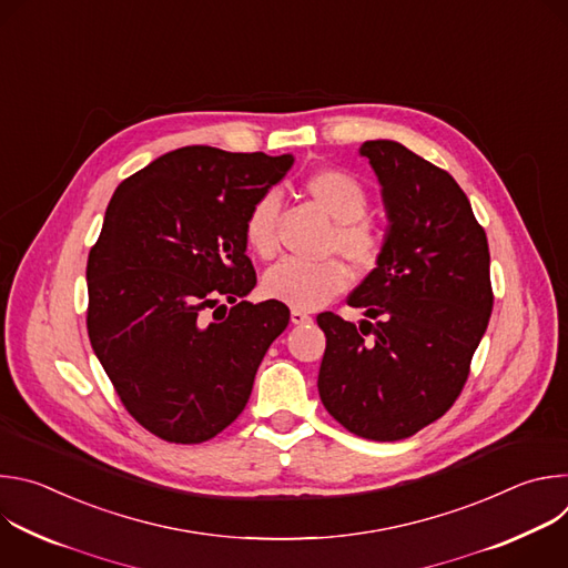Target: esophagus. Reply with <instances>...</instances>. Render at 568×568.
<instances>
[{"label": "esophagus", "mask_w": 568, "mask_h": 568, "mask_svg": "<svg viewBox=\"0 0 568 568\" xmlns=\"http://www.w3.org/2000/svg\"><path fill=\"white\" fill-rule=\"evenodd\" d=\"M290 318H292L294 326H303V323H312V316L305 314V312H301V310H292V312H290Z\"/></svg>", "instance_id": "obj_1"}]
</instances>
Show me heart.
<instances>
[{
  "label": "heart",
  "mask_w": 568,
  "mask_h": 568,
  "mask_svg": "<svg viewBox=\"0 0 568 568\" xmlns=\"http://www.w3.org/2000/svg\"><path fill=\"white\" fill-rule=\"evenodd\" d=\"M303 189L323 213L335 220L326 240V252H337L357 272H371L382 256L384 235L377 224L366 217L371 195L364 182L346 171L323 169L307 175ZM278 197L265 193L247 213L245 242L261 258H272L278 250ZM346 287L348 272L337 258L321 263L283 258L270 267L263 278V290L270 298L301 312L323 307Z\"/></svg>",
  "instance_id": "b5f03b06"
}]
</instances>
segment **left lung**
<instances>
[{
    "mask_svg": "<svg viewBox=\"0 0 568 568\" xmlns=\"http://www.w3.org/2000/svg\"><path fill=\"white\" fill-rule=\"evenodd\" d=\"M388 217L377 267L353 290L359 328L316 316L326 333L318 395L351 434L390 443L432 425L460 395L493 312L490 250L454 178L397 141H366Z\"/></svg>",
    "mask_w": 568,
    "mask_h": 568,
    "instance_id": "obj_1",
    "label": "left lung"
}]
</instances>
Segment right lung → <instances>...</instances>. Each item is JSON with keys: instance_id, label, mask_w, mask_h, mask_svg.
Returning a JSON list of instances; mask_svg holds the SVG:
<instances>
[{"instance_id": "obj_1", "label": "right lung", "mask_w": 568, "mask_h": 568, "mask_svg": "<svg viewBox=\"0 0 568 568\" xmlns=\"http://www.w3.org/2000/svg\"><path fill=\"white\" fill-rule=\"evenodd\" d=\"M292 164L186 145L123 180L108 204L88 261V333L128 414L161 440L195 445L226 429L287 328L281 301L237 298L256 285L247 213Z\"/></svg>"}]
</instances>
